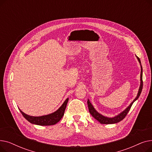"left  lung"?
<instances>
[{
	"label": "left lung",
	"instance_id": "obj_1",
	"mask_svg": "<svg viewBox=\"0 0 152 152\" xmlns=\"http://www.w3.org/2000/svg\"><path fill=\"white\" fill-rule=\"evenodd\" d=\"M136 57L139 61V62L140 63V68H141V72H140V87L139 89V91L137 93V95L136 97L134 99V100L130 103V105L127 107L124 111H123L122 112H121L119 114H118V115L113 117V118H109V117H107L103 116L102 115H101L100 113H99L98 111L94 108V107H93V105H92V103L90 102V100L88 99L87 100V105H88V108H89V111L90 113L92 115V116L95 119H97L98 121H99L101 124H115V123H117L119 121H122L123 119L125 118V116L127 115V113L129 112V111L130 110L133 103L138 99V98L139 97L140 95L141 94L142 90V87H143V81H142V66L141 65V62L140 60L139 59V57H137L136 56Z\"/></svg>",
	"mask_w": 152,
	"mask_h": 152
}]
</instances>
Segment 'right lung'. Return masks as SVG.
<instances>
[{"mask_svg":"<svg viewBox=\"0 0 152 152\" xmlns=\"http://www.w3.org/2000/svg\"><path fill=\"white\" fill-rule=\"evenodd\" d=\"M68 100L69 99L67 98L65 101L63 102L62 105L55 112L41 116H29L23 112L20 108L19 110L23 116L29 123L40 126H51L57 124L62 118L63 116L64 115V113H65Z\"/></svg>","mask_w":152,"mask_h":152,"instance_id":"1","label":"right lung"}]
</instances>
